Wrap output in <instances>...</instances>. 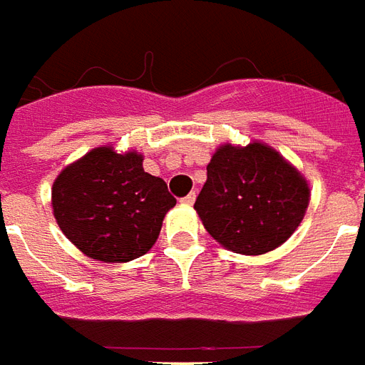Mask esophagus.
Returning a JSON list of instances; mask_svg holds the SVG:
<instances>
[{
    "instance_id": "esophagus-1",
    "label": "esophagus",
    "mask_w": 365,
    "mask_h": 365,
    "mask_svg": "<svg viewBox=\"0 0 365 365\" xmlns=\"http://www.w3.org/2000/svg\"><path fill=\"white\" fill-rule=\"evenodd\" d=\"M194 200H196V192H190L188 196H185V198L180 200V202H182V204H186V205H192Z\"/></svg>"
}]
</instances>
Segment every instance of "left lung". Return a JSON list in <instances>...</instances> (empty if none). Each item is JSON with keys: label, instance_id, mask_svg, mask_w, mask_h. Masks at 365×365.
Masks as SVG:
<instances>
[{"label": "left lung", "instance_id": "8db88e82", "mask_svg": "<svg viewBox=\"0 0 365 365\" xmlns=\"http://www.w3.org/2000/svg\"><path fill=\"white\" fill-rule=\"evenodd\" d=\"M309 202L300 173L269 146L225 144L207 165L194 210L225 248L257 256L297 231Z\"/></svg>", "mask_w": 365, "mask_h": 365}]
</instances>
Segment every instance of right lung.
<instances>
[{"label":"right lung","mask_w":365,"mask_h":365,"mask_svg":"<svg viewBox=\"0 0 365 365\" xmlns=\"http://www.w3.org/2000/svg\"><path fill=\"white\" fill-rule=\"evenodd\" d=\"M51 204L63 235L86 256L123 264L144 256L177 204L165 180L152 177L136 152L96 148L53 182Z\"/></svg>","instance_id":"add662e5"}]
</instances>
